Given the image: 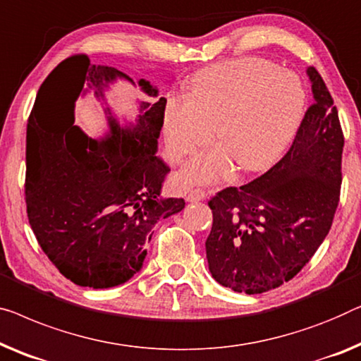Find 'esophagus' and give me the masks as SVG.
<instances>
[{
    "mask_svg": "<svg viewBox=\"0 0 361 361\" xmlns=\"http://www.w3.org/2000/svg\"><path fill=\"white\" fill-rule=\"evenodd\" d=\"M205 192H203L202 189H192L189 193L185 195V200L187 202H200L205 198Z\"/></svg>",
    "mask_w": 361,
    "mask_h": 361,
    "instance_id": "34e87169",
    "label": "esophagus"
}]
</instances>
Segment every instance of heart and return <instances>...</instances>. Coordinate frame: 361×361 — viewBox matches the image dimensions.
<instances>
[{"label":"heart","instance_id":"heart-1","mask_svg":"<svg viewBox=\"0 0 361 361\" xmlns=\"http://www.w3.org/2000/svg\"><path fill=\"white\" fill-rule=\"evenodd\" d=\"M306 92L295 73L274 61L245 56L198 71L192 96L171 94L164 107L166 151L179 163L198 146H221L185 166V184L213 182L239 171L267 169L293 137L305 112Z\"/></svg>","mask_w":361,"mask_h":361}]
</instances>
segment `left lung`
Masks as SVG:
<instances>
[{
  "label": "left lung",
  "mask_w": 361,
  "mask_h": 361,
  "mask_svg": "<svg viewBox=\"0 0 361 361\" xmlns=\"http://www.w3.org/2000/svg\"><path fill=\"white\" fill-rule=\"evenodd\" d=\"M306 73L314 102L286 154L257 179L226 187L208 202V269L219 285L238 293H264L293 279L336 215L343 133L326 82L314 66Z\"/></svg>",
  "instance_id": "left-lung-1"
}]
</instances>
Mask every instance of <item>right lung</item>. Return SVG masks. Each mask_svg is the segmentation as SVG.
<instances>
[{
    "label": "right lung",
    "instance_id": "1",
    "mask_svg": "<svg viewBox=\"0 0 361 361\" xmlns=\"http://www.w3.org/2000/svg\"><path fill=\"white\" fill-rule=\"evenodd\" d=\"M117 68L75 55L42 82L27 122L25 205L40 247L60 274L80 286L111 288L140 271L159 219L179 213L184 198L161 197L171 171L156 156L166 99L140 104L137 123L120 127L106 107L109 135L94 140L75 125L85 86L99 99ZM133 82V81H132ZM138 86L149 97V81Z\"/></svg>",
    "mask_w": 361,
    "mask_h": 361
}]
</instances>
